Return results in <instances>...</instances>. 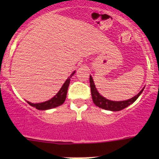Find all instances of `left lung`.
<instances>
[{
    "label": "left lung",
    "mask_w": 159,
    "mask_h": 159,
    "mask_svg": "<svg viewBox=\"0 0 159 159\" xmlns=\"http://www.w3.org/2000/svg\"><path fill=\"white\" fill-rule=\"evenodd\" d=\"M90 87H91V92H92V100H93L94 103L97 107H99L102 108V109L111 111H119L123 110V109L126 108L127 107H128L129 105L133 103L139 98V96L141 95V93L143 92V90H144V88H143L141 90V92L138 93V95H136L134 97H132L131 99H127V100L111 101L106 99L103 96H102L98 92V91H97L96 88L95 86V84H94L93 79H92V77L91 75H90Z\"/></svg>",
    "instance_id": "obj_1"
}]
</instances>
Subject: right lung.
Returning <instances> with one entry per match:
<instances>
[{"label":"right lung","instance_id":"1","mask_svg":"<svg viewBox=\"0 0 159 159\" xmlns=\"http://www.w3.org/2000/svg\"><path fill=\"white\" fill-rule=\"evenodd\" d=\"M74 74H75V71L71 73V75L66 80V81L63 84L62 88H60L58 93L55 95L53 98H52L51 99L43 102H40V103H32L29 101H27V102L29 105H31L32 107H34L38 110H48V109H52V108L57 107L62 105L64 101H65L66 96H67V88H68L70 84V79L72 77Z\"/></svg>","mask_w":159,"mask_h":159}]
</instances>
